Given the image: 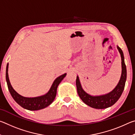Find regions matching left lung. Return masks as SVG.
Instances as JSON below:
<instances>
[{
	"instance_id": "obj_1",
	"label": "left lung",
	"mask_w": 135,
	"mask_h": 135,
	"mask_svg": "<svg viewBox=\"0 0 135 135\" xmlns=\"http://www.w3.org/2000/svg\"><path fill=\"white\" fill-rule=\"evenodd\" d=\"M117 49L119 51L121 58H122V76L119 82L115 88L110 93L105 95L98 96V97H92L86 93L83 90L80 83L79 77L76 79V86L77 93L79 97L86 105L96 109H104L111 107L119 99L124 90L126 80L127 77L126 66L124 63V55L122 50L120 47L117 46Z\"/></svg>"
}]
</instances>
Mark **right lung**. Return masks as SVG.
Here are the masks:
<instances>
[{
    "label": "right lung",
    "instance_id": "1",
    "mask_svg": "<svg viewBox=\"0 0 135 135\" xmlns=\"http://www.w3.org/2000/svg\"><path fill=\"white\" fill-rule=\"evenodd\" d=\"M8 71V64L6 66V82H7L8 89L11 96L16 102H17L20 106L22 107V108L30 111L39 110V109L45 108L49 106L55 98L58 86L67 74L65 73V74L61 75V76L56 78L52 84L49 91L46 95L36 98H26L18 94L12 88V86L11 85L9 79Z\"/></svg>",
    "mask_w": 135,
    "mask_h": 135
}]
</instances>
